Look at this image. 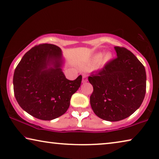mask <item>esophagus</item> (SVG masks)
Here are the masks:
<instances>
[{"label": "esophagus", "mask_w": 159, "mask_h": 159, "mask_svg": "<svg viewBox=\"0 0 159 159\" xmlns=\"http://www.w3.org/2000/svg\"><path fill=\"white\" fill-rule=\"evenodd\" d=\"M87 80H88V79H87V75L86 74H84V75H83L82 82L83 83H86V82H87Z\"/></svg>", "instance_id": "esophagus-1"}]
</instances>
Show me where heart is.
I'll use <instances>...</instances> for the list:
<instances>
[{"label":"heart","instance_id":"obj_1","mask_svg":"<svg viewBox=\"0 0 159 159\" xmlns=\"http://www.w3.org/2000/svg\"><path fill=\"white\" fill-rule=\"evenodd\" d=\"M102 57V53H97V54L94 55L91 60V64L93 65V66H95V65L98 64V62H99L100 61V60H101ZM111 59H112V55H111V53H107V54L104 55V58H103L102 61V65H106L107 63L110 62Z\"/></svg>","mask_w":159,"mask_h":159}]
</instances>
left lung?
<instances>
[{"label": "left lung", "mask_w": 159, "mask_h": 159, "mask_svg": "<svg viewBox=\"0 0 159 159\" xmlns=\"http://www.w3.org/2000/svg\"><path fill=\"white\" fill-rule=\"evenodd\" d=\"M115 49L117 57L89 76L93 88L91 108L96 115L110 122L133 115L141 105L146 91L143 65L126 48Z\"/></svg>", "instance_id": "left-lung-1"}]
</instances>
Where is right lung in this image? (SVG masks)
I'll use <instances>...</instances> for the list:
<instances>
[{
	"mask_svg": "<svg viewBox=\"0 0 159 159\" xmlns=\"http://www.w3.org/2000/svg\"><path fill=\"white\" fill-rule=\"evenodd\" d=\"M62 51L52 44L34 47L24 55L13 74V91L19 106L33 117L52 120L63 115L79 89L82 76L67 79Z\"/></svg>",
	"mask_w": 159,
	"mask_h": 159,
	"instance_id": "1",
	"label": "right lung"
}]
</instances>
